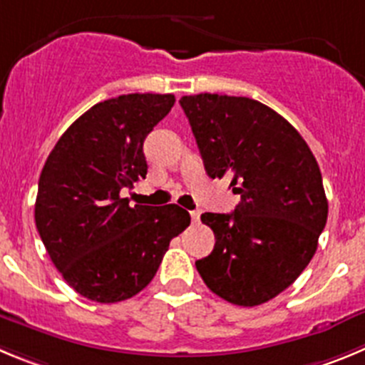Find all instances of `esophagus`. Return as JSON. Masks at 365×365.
Here are the masks:
<instances>
[{"label": "esophagus", "mask_w": 365, "mask_h": 365, "mask_svg": "<svg viewBox=\"0 0 365 365\" xmlns=\"http://www.w3.org/2000/svg\"><path fill=\"white\" fill-rule=\"evenodd\" d=\"M190 220H192V223H198V221H200V210H190Z\"/></svg>", "instance_id": "obj_1"}]
</instances>
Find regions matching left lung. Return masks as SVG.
Wrapping results in <instances>:
<instances>
[{
	"instance_id": "obj_1",
	"label": "left lung",
	"mask_w": 365,
	"mask_h": 365,
	"mask_svg": "<svg viewBox=\"0 0 365 365\" xmlns=\"http://www.w3.org/2000/svg\"><path fill=\"white\" fill-rule=\"evenodd\" d=\"M210 178H230L234 212L202 214L216 237L196 261L216 295L257 306L286 290L312 261L328 220L322 175L297 129L248 97L180 98Z\"/></svg>"
}]
</instances>
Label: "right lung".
<instances>
[{"label": "right lung", "mask_w": 365, "mask_h": 365, "mask_svg": "<svg viewBox=\"0 0 365 365\" xmlns=\"http://www.w3.org/2000/svg\"><path fill=\"white\" fill-rule=\"evenodd\" d=\"M173 106L171 93L98 102L63 133L41 171L37 232L64 281L90 301L110 304L144 290L189 227L182 207H129L120 196L148 175L145 136Z\"/></svg>", "instance_id": "add662e5"}]
</instances>
